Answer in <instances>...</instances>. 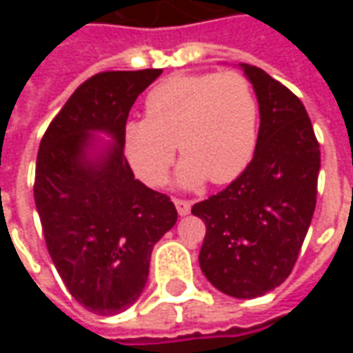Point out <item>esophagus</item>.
Returning <instances> with one entry per match:
<instances>
[{
  "label": "esophagus",
  "instance_id": "1",
  "mask_svg": "<svg viewBox=\"0 0 353 353\" xmlns=\"http://www.w3.org/2000/svg\"><path fill=\"white\" fill-rule=\"evenodd\" d=\"M174 204H176L177 214H179V215H187V214H189V212H191V206H192L191 200H187V199H174Z\"/></svg>",
  "mask_w": 353,
  "mask_h": 353
}]
</instances>
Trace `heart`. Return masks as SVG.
I'll return each mask as SVG.
<instances>
[{
	"label": "heart",
	"mask_w": 353,
	"mask_h": 353,
	"mask_svg": "<svg viewBox=\"0 0 353 353\" xmlns=\"http://www.w3.org/2000/svg\"><path fill=\"white\" fill-rule=\"evenodd\" d=\"M145 119L128 121L124 154L147 185H162L176 157L177 181L194 187L236 179L252 161L259 130V101L238 72L172 75L145 96Z\"/></svg>",
	"instance_id": "1"
}]
</instances>
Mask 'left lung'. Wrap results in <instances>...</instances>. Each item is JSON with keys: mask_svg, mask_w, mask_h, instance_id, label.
Segmentation results:
<instances>
[{"mask_svg": "<svg viewBox=\"0 0 353 353\" xmlns=\"http://www.w3.org/2000/svg\"><path fill=\"white\" fill-rule=\"evenodd\" d=\"M259 100L252 162L192 206L206 223L200 268L225 295L253 299L288 278L316 210L319 143L303 101L257 65L242 64Z\"/></svg>", "mask_w": 353, "mask_h": 353, "instance_id": "obj_1", "label": "left lung"}]
</instances>
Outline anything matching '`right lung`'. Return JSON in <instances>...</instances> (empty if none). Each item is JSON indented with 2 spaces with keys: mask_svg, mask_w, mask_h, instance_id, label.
I'll return each mask as SVG.
<instances>
[{
  "mask_svg": "<svg viewBox=\"0 0 353 353\" xmlns=\"http://www.w3.org/2000/svg\"><path fill=\"white\" fill-rule=\"evenodd\" d=\"M162 70L101 72L65 101L41 138L34 196L50 259L87 310L113 316L145 288L153 245L177 221L168 194L134 177L123 151L130 108ZM116 143L88 161L90 132Z\"/></svg>",
  "mask_w": 353,
  "mask_h": 353,
  "instance_id": "obj_1",
  "label": "right lung"
}]
</instances>
